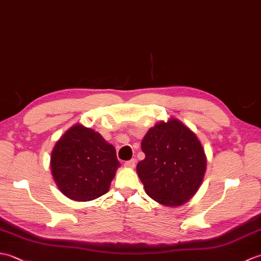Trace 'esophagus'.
<instances>
[{"mask_svg": "<svg viewBox=\"0 0 261 261\" xmlns=\"http://www.w3.org/2000/svg\"><path fill=\"white\" fill-rule=\"evenodd\" d=\"M136 163H137L136 159H130V160H127V162L124 163V166L127 168H135Z\"/></svg>", "mask_w": 261, "mask_h": 261, "instance_id": "34e87169", "label": "esophagus"}]
</instances>
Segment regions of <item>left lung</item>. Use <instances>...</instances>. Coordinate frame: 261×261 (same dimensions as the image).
Listing matches in <instances>:
<instances>
[{
  "label": "left lung",
  "mask_w": 261,
  "mask_h": 261,
  "mask_svg": "<svg viewBox=\"0 0 261 261\" xmlns=\"http://www.w3.org/2000/svg\"><path fill=\"white\" fill-rule=\"evenodd\" d=\"M146 157L137 165L145 191L166 206H178L198 190L206 157L194 132L176 119L156 124L143 138Z\"/></svg>",
  "instance_id": "1"
}]
</instances>
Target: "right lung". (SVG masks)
I'll return each mask as SVG.
<instances>
[{
    "label": "right lung",
    "instance_id": "add662e5",
    "mask_svg": "<svg viewBox=\"0 0 261 261\" xmlns=\"http://www.w3.org/2000/svg\"><path fill=\"white\" fill-rule=\"evenodd\" d=\"M119 166L114 147L81 124L71 126L51 153V173L58 188L79 202L104 195Z\"/></svg>",
    "mask_w": 261,
    "mask_h": 261
}]
</instances>
